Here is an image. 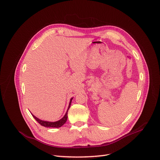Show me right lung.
<instances>
[{"label":"right lung","mask_w":160,"mask_h":160,"mask_svg":"<svg viewBox=\"0 0 160 160\" xmlns=\"http://www.w3.org/2000/svg\"><path fill=\"white\" fill-rule=\"evenodd\" d=\"M72 99V98L70 100V103H69L68 109H67V111L65 115H64V117H63V118L62 119H60V121H58L56 122L44 121H41V120L39 119L38 118H37V117H36L33 115H32H32L33 117V118H34L38 122V123H39L41 126H43V127H52V128H59V127H61L62 126H63L65 123V122L67 121V112H68L69 109V108L71 106Z\"/></svg>","instance_id":"1"}]
</instances>
